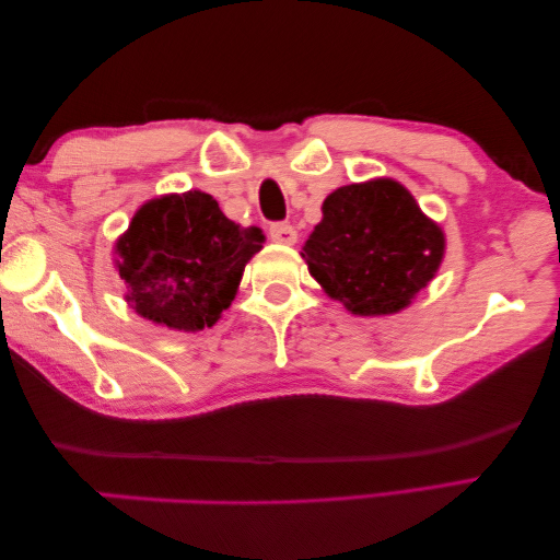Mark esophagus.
I'll use <instances>...</instances> for the list:
<instances>
[{
	"mask_svg": "<svg viewBox=\"0 0 560 560\" xmlns=\"http://www.w3.org/2000/svg\"><path fill=\"white\" fill-rule=\"evenodd\" d=\"M270 241L280 245H295L298 231L290 223H272L270 225Z\"/></svg>",
	"mask_w": 560,
	"mask_h": 560,
	"instance_id": "34e87169",
	"label": "esophagus"
}]
</instances>
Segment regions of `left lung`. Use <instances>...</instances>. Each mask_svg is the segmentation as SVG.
<instances>
[{
	"label": "left lung",
	"mask_w": 560,
	"mask_h": 560,
	"mask_svg": "<svg viewBox=\"0 0 560 560\" xmlns=\"http://www.w3.org/2000/svg\"><path fill=\"white\" fill-rule=\"evenodd\" d=\"M446 237L392 178L337 188L302 245L310 275L352 315H394L429 285Z\"/></svg>",
	"instance_id": "obj_1"
}]
</instances>
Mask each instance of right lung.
Masks as SVG:
<instances>
[{
  "mask_svg": "<svg viewBox=\"0 0 560 560\" xmlns=\"http://www.w3.org/2000/svg\"><path fill=\"white\" fill-rule=\"evenodd\" d=\"M260 228H241L203 190L143 203L116 241L126 302L141 317L183 332L213 327L260 250Z\"/></svg>",
  "mask_w": 560,
  "mask_h": 560,
  "instance_id": "add662e5",
  "label": "right lung"
}]
</instances>
